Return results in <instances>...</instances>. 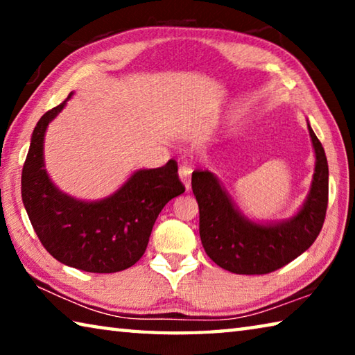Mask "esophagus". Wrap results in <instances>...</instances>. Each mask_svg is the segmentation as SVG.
<instances>
[{
    "label": "esophagus",
    "mask_w": 355,
    "mask_h": 355,
    "mask_svg": "<svg viewBox=\"0 0 355 355\" xmlns=\"http://www.w3.org/2000/svg\"><path fill=\"white\" fill-rule=\"evenodd\" d=\"M191 173H192V169H191L189 166H186V164L180 166L178 175H180V180H182V182H183L186 191L191 189Z\"/></svg>",
    "instance_id": "1"
}]
</instances>
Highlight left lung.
<instances>
[{"label": "left lung", "mask_w": 355, "mask_h": 355, "mask_svg": "<svg viewBox=\"0 0 355 355\" xmlns=\"http://www.w3.org/2000/svg\"><path fill=\"white\" fill-rule=\"evenodd\" d=\"M315 148V173L302 208L291 219L258 224L238 211L214 173L192 172L199 203V230L207 255L235 274H268L307 250L320 235L329 200V166L324 148L309 125Z\"/></svg>", "instance_id": "obj_1"}]
</instances>
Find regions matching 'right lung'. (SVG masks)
I'll return each mask as SVG.
<instances>
[{
  "instance_id": "add662e5",
  "label": "right lung",
  "mask_w": 355,
  "mask_h": 355,
  "mask_svg": "<svg viewBox=\"0 0 355 355\" xmlns=\"http://www.w3.org/2000/svg\"><path fill=\"white\" fill-rule=\"evenodd\" d=\"M67 100L46 111L33 131L21 172L23 205L35 235L58 261L86 272L123 271L144 255L161 209L184 192L178 166L171 159L158 169L136 171L122 188L97 202L64 194L46 173L44 139Z\"/></svg>"
}]
</instances>
